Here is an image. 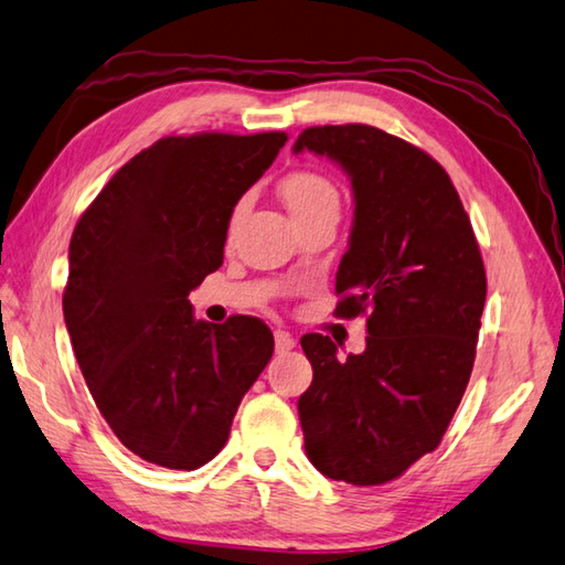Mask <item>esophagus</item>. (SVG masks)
<instances>
[{
  "mask_svg": "<svg viewBox=\"0 0 565 565\" xmlns=\"http://www.w3.org/2000/svg\"><path fill=\"white\" fill-rule=\"evenodd\" d=\"M274 347H276V352H279V354L291 352L294 347H296L294 334H289L286 330H276V332H274Z\"/></svg>",
  "mask_w": 565,
  "mask_h": 565,
  "instance_id": "1",
  "label": "esophagus"
}]
</instances>
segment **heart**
Instances as JSON below:
<instances>
[{
    "mask_svg": "<svg viewBox=\"0 0 565 565\" xmlns=\"http://www.w3.org/2000/svg\"><path fill=\"white\" fill-rule=\"evenodd\" d=\"M279 194L286 203V209L294 215L296 223L306 218H313V215L322 211H338L340 209V194L328 177L318 172H294L281 182ZM245 213V201H239L233 215H231V227H235Z\"/></svg>",
    "mask_w": 565,
    "mask_h": 565,
    "instance_id": "b5f03b06",
    "label": "heart"
}]
</instances>
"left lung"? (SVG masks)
Instances as JSON below:
<instances>
[{"label": "left lung", "mask_w": 565, "mask_h": 565, "mask_svg": "<svg viewBox=\"0 0 565 565\" xmlns=\"http://www.w3.org/2000/svg\"><path fill=\"white\" fill-rule=\"evenodd\" d=\"M342 167L354 194L350 247L334 289L342 318L369 313L366 350L338 359L303 334L313 383L298 398L306 454L352 486L398 478L435 451L471 379L486 269L444 167L364 124L306 128L294 152Z\"/></svg>", "instance_id": "8db88e82"}]
</instances>
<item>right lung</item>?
Wrapping results in <instances>:
<instances>
[{"mask_svg": "<svg viewBox=\"0 0 565 565\" xmlns=\"http://www.w3.org/2000/svg\"><path fill=\"white\" fill-rule=\"evenodd\" d=\"M284 142L279 130L162 138L111 177L72 233V350L114 435L150 463H209L271 359L262 320H196L189 294L223 264L235 203Z\"/></svg>", "mask_w": 565, "mask_h": 565, "instance_id": "obj_1", "label": "right lung"}]
</instances>
